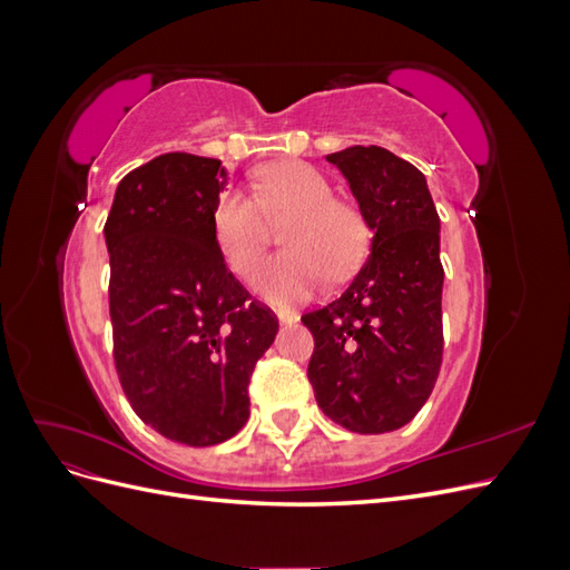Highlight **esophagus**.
<instances>
[{
	"label": "esophagus",
	"instance_id": "esophagus-1",
	"mask_svg": "<svg viewBox=\"0 0 570 570\" xmlns=\"http://www.w3.org/2000/svg\"><path fill=\"white\" fill-rule=\"evenodd\" d=\"M275 314H278V321H281V323H285V325H289V323H297V321H299V316H297L295 312H287V308H278V312H275Z\"/></svg>",
	"mask_w": 570,
	"mask_h": 570
}]
</instances>
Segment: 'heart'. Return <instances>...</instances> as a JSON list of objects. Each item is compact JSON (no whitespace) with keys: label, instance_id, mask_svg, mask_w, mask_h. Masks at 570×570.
Segmentation results:
<instances>
[{"label":"heart","instance_id":"b5f03b06","mask_svg":"<svg viewBox=\"0 0 570 570\" xmlns=\"http://www.w3.org/2000/svg\"><path fill=\"white\" fill-rule=\"evenodd\" d=\"M254 195L228 189L214 206L218 249L239 278H252L268 245V220L292 218L283 230L289 249L258 275V292L273 304H295L316 289L327 271L350 275L366 262L371 220L354 202L337 199L318 168L275 161L252 174Z\"/></svg>","mask_w":570,"mask_h":570}]
</instances>
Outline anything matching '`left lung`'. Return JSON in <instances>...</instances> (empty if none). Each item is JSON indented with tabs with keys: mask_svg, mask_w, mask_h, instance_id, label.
<instances>
[{
	"mask_svg": "<svg viewBox=\"0 0 570 570\" xmlns=\"http://www.w3.org/2000/svg\"><path fill=\"white\" fill-rule=\"evenodd\" d=\"M373 230L368 262L337 299L302 323L314 335L308 383L323 413L352 433L406 425L442 364L440 216L421 170L383 147L327 154Z\"/></svg>",
	"mask_w": 570,
	"mask_h": 570,
	"instance_id": "1",
	"label": "left lung"
}]
</instances>
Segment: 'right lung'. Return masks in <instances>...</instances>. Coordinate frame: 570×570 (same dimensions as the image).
Masks as SVG:
<instances>
[{
    "instance_id": "right-lung-1",
    "label": "right lung",
    "mask_w": 570,
    "mask_h": 570,
    "mask_svg": "<svg viewBox=\"0 0 570 570\" xmlns=\"http://www.w3.org/2000/svg\"><path fill=\"white\" fill-rule=\"evenodd\" d=\"M218 159L170 151L118 183L105 237L114 364L132 411L189 446L249 419V377L278 318L228 271L214 235Z\"/></svg>"
}]
</instances>
